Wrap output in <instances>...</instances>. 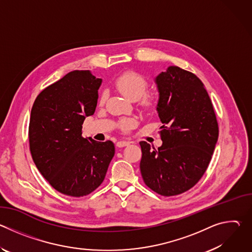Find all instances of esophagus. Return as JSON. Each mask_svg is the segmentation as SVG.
Here are the masks:
<instances>
[{
  "label": "esophagus",
  "instance_id": "34e87169",
  "mask_svg": "<svg viewBox=\"0 0 252 252\" xmlns=\"http://www.w3.org/2000/svg\"><path fill=\"white\" fill-rule=\"evenodd\" d=\"M130 143V141H126V140H120L117 142V147L118 148H124V147H126L128 146Z\"/></svg>",
  "mask_w": 252,
  "mask_h": 252
}]
</instances>
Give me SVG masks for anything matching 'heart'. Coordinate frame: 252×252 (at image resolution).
Returning a JSON list of instances; mask_svg holds the SVG:
<instances>
[{
	"label": "heart",
	"mask_w": 252,
	"mask_h": 252,
	"mask_svg": "<svg viewBox=\"0 0 252 252\" xmlns=\"http://www.w3.org/2000/svg\"><path fill=\"white\" fill-rule=\"evenodd\" d=\"M115 86L118 91L124 94L127 99L131 101H136L141 98V105L145 109H150L156 101V96L153 94H146L148 89V82L141 75L135 71L128 70L122 74L115 82ZM107 98V93L104 91L100 94L98 102L103 104ZM135 121L133 119H126L121 123V127L124 130L132 128L135 126Z\"/></svg>",
	"instance_id": "obj_1"
}]
</instances>
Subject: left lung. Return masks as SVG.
Returning a JSON list of instances; mask_svg holds the SVG:
<instances>
[{
	"instance_id": "8db88e82",
	"label": "left lung",
	"mask_w": 252,
	"mask_h": 252,
	"mask_svg": "<svg viewBox=\"0 0 252 252\" xmlns=\"http://www.w3.org/2000/svg\"><path fill=\"white\" fill-rule=\"evenodd\" d=\"M162 145L140 141L145 184L163 196L181 194L204 174L219 138V125L202 82L190 71L170 65L155 79Z\"/></svg>"
}]
</instances>
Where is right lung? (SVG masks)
Segmentation results:
<instances>
[{
  "instance_id": "add662e5",
  "label": "right lung",
  "mask_w": 252,
  "mask_h": 252,
  "mask_svg": "<svg viewBox=\"0 0 252 252\" xmlns=\"http://www.w3.org/2000/svg\"><path fill=\"white\" fill-rule=\"evenodd\" d=\"M101 79L90 70H73L43 90L30 118L32 160L49 184L63 194L88 195L103 182L115 156L111 140L83 137L87 117L97 103Z\"/></svg>"
}]
</instances>
